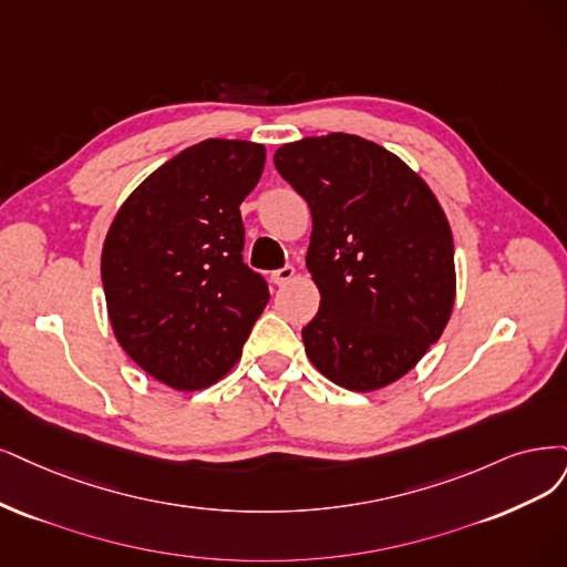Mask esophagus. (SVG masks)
Wrapping results in <instances>:
<instances>
[{
  "instance_id": "1",
  "label": "esophagus",
  "mask_w": 567,
  "mask_h": 567,
  "mask_svg": "<svg viewBox=\"0 0 567 567\" xmlns=\"http://www.w3.org/2000/svg\"><path fill=\"white\" fill-rule=\"evenodd\" d=\"M295 276H297V270L291 268V266H285V268H278V270H272V272H270V282H272V285H278V287H282V285H287V282L295 280Z\"/></svg>"
}]
</instances>
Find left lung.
Masks as SVG:
<instances>
[{
    "label": "left lung",
    "instance_id": "left-lung-1",
    "mask_svg": "<svg viewBox=\"0 0 567 567\" xmlns=\"http://www.w3.org/2000/svg\"><path fill=\"white\" fill-rule=\"evenodd\" d=\"M278 173L306 198V266L320 310L303 329L316 369L352 392L409 373L455 301L451 226L425 179L381 144L331 133L282 144Z\"/></svg>",
    "mask_w": 567,
    "mask_h": 567
}]
</instances>
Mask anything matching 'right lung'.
<instances>
[{"mask_svg":"<svg viewBox=\"0 0 567 567\" xmlns=\"http://www.w3.org/2000/svg\"><path fill=\"white\" fill-rule=\"evenodd\" d=\"M264 144L203 140L163 163L125 198L102 247L114 337L167 388L217 383L268 303L243 264L240 203L257 186Z\"/></svg>","mask_w":567,"mask_h":567,"instance_id":"1","label":"right lung"}]
</instances>
